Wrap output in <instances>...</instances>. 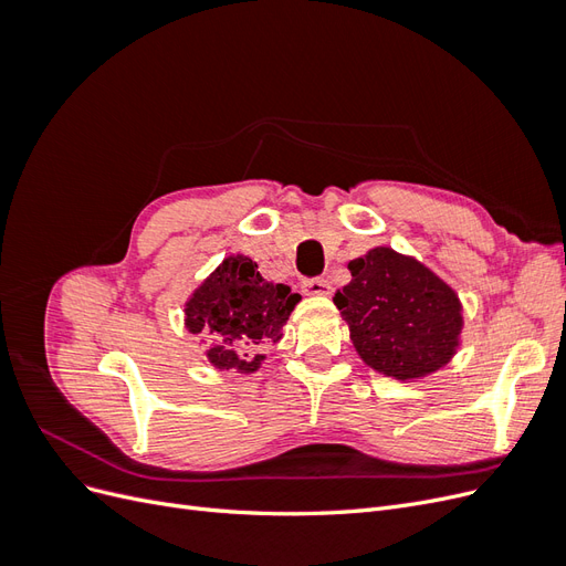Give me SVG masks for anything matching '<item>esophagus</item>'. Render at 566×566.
Wrapping results in <instances>:
<instances>
[{
    "label": "esophagus",
    "instance_id": "1",
    "mask_svg": "<svg viewBox=\"0 0 566 566\" xmlns=\"http://www.w3.org/2000/svg\"><path fill=\"white\" fill-rule=\"evenodd\" d=\"M302 290L306 295H331V283L325 279H306L302 281Z\"/></svg>",
    "mask_w": 566,
    "mask_h": 566
}]
</instances>
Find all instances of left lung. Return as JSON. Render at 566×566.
I'll list each match as a JSON object with an SVG mask.
<instances>
[{"label":"left lung","mask_w":566,"mask_h":566,"mask_svg":"<svg viewBox=\"0 0 566 566\" xmlns=\"http://www.w3.org/2000/svg\"><path fill=\"white\" fill-rule=\"evenodd\" d=\"M349 271V285L333 302L370 368L416 380L451 361L462 331V306L451 285L391 248H373L352 260Z\"/></svg>","instance_id":"obj_1"}]
</instances>
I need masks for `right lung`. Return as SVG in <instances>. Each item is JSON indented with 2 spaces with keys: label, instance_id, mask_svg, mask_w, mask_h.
I'll return each instance as SVG.
<instances>
[{
  "label": "right lung",
  "instance_id": "add662e5",
  "mask_svg": "<svg viewBox=\"0 0 566 566\" xmlns=\"http://www.w3.org/2000/svg\"><path fill=\"white\" fill-rule=\"evenodd\" d=\"M300 300L287 285L264 281L250 256L231 254L188 297L186 328L212 339L205 356L214 368L254 373Z\"/></svg>",
  "mask_w": 566,
  "mask_h": 566
}]
</instances>
